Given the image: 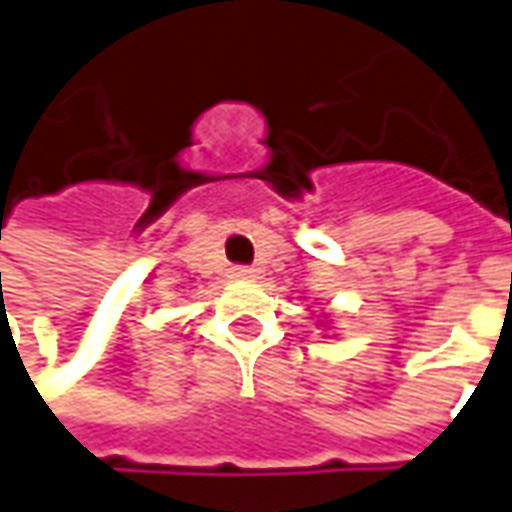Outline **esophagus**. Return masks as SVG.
Instances as JSON below:
<instances>
[{
    "instance_id": "1",
    "label": "esophagus",
    "mask_w": 512,
    "mask_h": 512,
    "mask_svg": "<svg viewBox=\"0 0 512 512\" xmlns=\"http://www.w3.org/2000/svg\"><path fill=\"white\" fill-rule=\"evenodd\" d=\"M230 277H232V280H255L257 271L252 266H232Z\"/></svg>"
}]
</instances>
